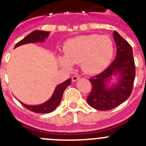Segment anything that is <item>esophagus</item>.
<instances>
[{"label":"esophagus","mask_w":146,"mask_h":146,"mask_svg":"<svg viewBox=\"0 0 146 146\" xmlns=\"http://www.w3.org/2000/svg\"><path fill=\"white\" fill-rule=\"evenodd\" d=\"M79 79H80V77L77 75H74L72 77V80L73 82H76V81H77Z\"/></svg>","instance_id":"esophagus-1"}]
</instances>
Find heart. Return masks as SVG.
Segmentation results:
<instances>
[{
	"instance_id": "1",
	"label": "heart",
	"mask_w": 146,
	"mask_h": 146,
	"mask_svg": "<svg viewBox=\"0 0 146 146\" xmlns=\"http://www.w3.org/2000/svg\"><path fill=\"white\" fill-rule=\"evenodd\" d=\"M114 45L108 36L82 35L69 38L64 43V55L58 61L61 66L71 69L73 64L80 63V68L88 74L103 72L111 62Z\"/></svg>"
}]
</instances>
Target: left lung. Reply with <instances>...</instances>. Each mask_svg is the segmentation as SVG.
Listing matches in <instances>:
<instances>
[{"instance_id": "obj_1", "label": "left lung", "mask_w": 146, "mask_h": 146, "mask_svg": "<svg viewBox=\"0 0 146 146\" xmlns=\"http://www.w3.org/2000/svg\"><path fill=\"white\" fill-rule=\"evenodd\" d=\"M117 52L108 69L90 78L91 91L87 98L91 107L109 110L124 102L131 95L135 78V65L131 45L116 31L113 32ZM116 79L111 82L112 77Z\"/></svg>"}]
</instances>
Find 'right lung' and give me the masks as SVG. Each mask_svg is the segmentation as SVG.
<instances>
[{
  "mask_svg": "<svg viewBox=\"0 0 146 146\" xmlns=\"http://www.w3.org/2000/svg\"><path fill=\"white\" fill-rule=\"evenodd\" d=\"M50 31H38V30L33 31L31 33H29L28 36H26L25 38H23L21 41L18 42L15 45V48L19 47V46H21V45L26 44L44 42L46 38H47V37L50 36ZM71 83H72V79L69 78L67 80L58 85L55 87L51 97L47 101L42 103V104L30 105V104H26L25 103L22 102L20 100H18V101L20 102L25 108H26L27 109L32 112L36 113H50L54 111L58 106V104H60V101H61L63 94H64L65 89L68 86H70Z\"/></svg>",
  "mask_w": 146,
  "mask_h": 146,
  "instance_id": "1",
  "label": "right lung"
}]
</instances>
